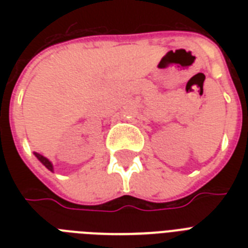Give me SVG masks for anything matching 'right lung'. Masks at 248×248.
<instances>
[{"mask_svg": "<svg viewBox=\"0 0 248 248\" xmlns=\"http://www.w3.org/2000/svg\"><path fill=\"white\" fill-rule=\"evenodd\" d=\"M34 155H36L37 158H38V161H40V162L42 163V165H44L45 167H46V169H48V170H50V171H54L52 163L50 162V161H48V159L46 158V157H44V155H40V153H34Z\"/></svg>", "mask_w": 248, "mask_h": 248, "instance_id": "right-lung-1", "label": "right lung"}]
</instances>
